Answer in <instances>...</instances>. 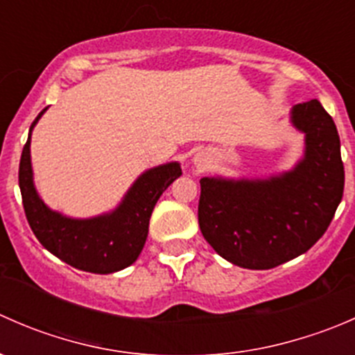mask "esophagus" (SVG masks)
<instances>
[{
	"mask_svg": "<svg viewBox=\"0 0 355 355\" xmlns=\"http://www.w3.org/2000/svg\"><path fill=\"white\" fill-rule=\"evenodd\" d=\"M206 163V159H204V157H196V164H198V166H202V164Z\"/></svg>",
	"mask_w": 355,
	"mask_h": 355,
	"instance_id": "34e87169",
	"label": "esophagus"
}]
</instances>
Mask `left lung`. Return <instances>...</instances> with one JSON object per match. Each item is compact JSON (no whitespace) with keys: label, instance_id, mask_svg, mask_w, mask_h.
Masks as SVG:
<instances>
[{"label":"left lung","instance_id":"left-lung-1","mask_svg":"<svg viewBox=\"0 0 355 355\" xmlns=\"http://www.w3.org/2000/svg\"><path fill=\"white\" fill-rule=\"evenodd\" d=\"M292 121L306 134V156L270 180L200 178L199 228L221 257L270 270L300 256L330 227L345 171L335 121L318 99L295 105Z\"/></svg>","mask_w":355,"mask_h":355}]
</instances>
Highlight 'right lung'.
<instances>
[{
    "instance_id": "1",
    "label": "right lung",
    "mask_w": 355,
    "mask_h": 355,
    "mask_svg": "<svg viewBox=\"0 0 355 355\" xmlns=\"http://www.w3.org/2000/svg\"><path fill=\"white\" fill-rule=\"evenodd\" d=\"M37 114L31 125L37 123ZM182 175L178 163L153 168L137 178L123 202L111 214L92 220H71L44 206L32 184L31 134L19 166L25 216L42 247L77 270L108 275L130 266L141 254L149 232V218L168 185Z\"/></svg>"
}]
</instances>
